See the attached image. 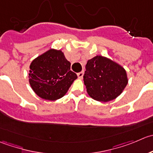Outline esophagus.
I'll return each mask as SVG.
<instances>
[{
  "instance_id": "34e87169",
  "label": "esophagus",
  "mask_w": 153,
  "mask_h": 153,
  "mask_svg": "<svg viewBox=\"0 0 153 153\" xmlns=\"http://www.w3.org/2000/svg\"><path fill=\"white\" fill-rule=\"evenodd\" d=\"M77 76H78L79 79L82 78V76H83V71L79 72V73L77 74Z\"/></svg>"
}]
</instances>
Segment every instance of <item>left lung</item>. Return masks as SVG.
I'll return each instance as SVG.
<instances>
[{"instance_id": "1", "label": "left lung", "mask_w": 153, "mask_h": 153, "mask_svg": "<svg viewBox=\"0 0 153 153\" xmlns=\"http://www.w3.org/2000/svg\"><path fill=\"white\" fill-rule=\"evenodd\" d=\"M85 70L83 79L88 94L100 102L115 99L128 83L124 68L102 56L88 60Z\"/></svg>"}]
</instances>
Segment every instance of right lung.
Listing matches in <instances>:
<instances>
[{
	"mask_svg": "<svg viewBox=\"0 0 153 153\" xmlns=\"http://www.w3.org/2000/svg\"><path fill=\"white\" fill-rule=\"evenodd\" d=\"M30 68L32 88L38 96L48 100L62 97L77 78L61 51H47L32 62Z\"/></svg>",
	"mask_w": 153,
	"mask_h": 153,
	"instance_id": "1",
	"label": "right lung"
}]
</instances>
